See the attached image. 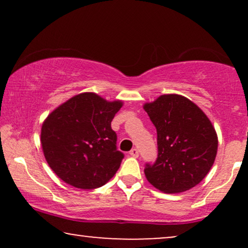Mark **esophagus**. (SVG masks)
Instances as JSON below:
<instances>
[{"instance_id": "obj_1", "label": "esophagus", "mask_w": 248, "mask_h": 248, "mask_svg": "<svg viewBox=\"0 0 248 248\" xmlns=\"http://www.w3.org/2000/svg\"><path fill=\"white\" fill-rule=\"evenodd\" d=\"M130 155H132V157H134V158H138L139 157V151H138V149H132V150L130 151Z\"/></svg>"}]
</instances>
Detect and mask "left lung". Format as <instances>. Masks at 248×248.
<instances>
[{
  "label": "left lung",
  "mask_w": 248,
  "mask_h": 248,
  "mask_svg": "<svg viewBox=\"0 0 248 248\" xmlns=\"http://www.w3.org/2000/svg\"><path fill=\"white\" fill-rule=\"evenodd\" d=\"M143 109L157 128L158 158L145 177L159 191L181 193L208 175L218 151V135L198 105L181 94H161Z\"/></svg>",
  "instance_id": "left-lung-1"
}]
</instances>
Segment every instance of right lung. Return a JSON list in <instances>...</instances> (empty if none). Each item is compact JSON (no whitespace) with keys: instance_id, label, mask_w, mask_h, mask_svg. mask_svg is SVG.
<instances>
[{"instance_id":"obj_1","label":"right lung","mask_w":248,"mask_h":248,"mask_svg":"<svg viewBox=\"0 0 248 248\" xmlns=\"http://www.w3.org/2000/svg\"><path fill=\"white\" fill-rule=\"evenodd\" d=\"M123 106L94 93L76 94L44 121L40 143L50 169L66 184L100 187L114 177L123 154L116 149L110 123Z\"/></svg>"}]
</instances>
